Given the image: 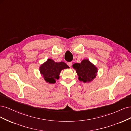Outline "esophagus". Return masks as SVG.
Listing matches in <instances>:
<instances>
[{
	"mask_svg": "<svg viewBox=\"0 0 131 131\" xmlns=\"http://www.w3.org/2000/svg\"><path fill=\"white\" fill-rule=\"evenodd\" d=\"M67 65H69V67H71L72 66V62H67Z\"/></svg>",
	"mask_w": 131,
	"mask_h": 131,
	"instance_id": "34e87169",
	"label": "esophagus"
}]
</instances>
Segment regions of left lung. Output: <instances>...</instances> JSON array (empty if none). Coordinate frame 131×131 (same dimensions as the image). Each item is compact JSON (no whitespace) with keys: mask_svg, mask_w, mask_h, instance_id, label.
<instances>
[{"mask_svg":"<svg viewBox=\"0 0 131 131\" xmlns=\"http://www.w3.org/2000/svg\"><path fill=\"white\" fill-rule=\"evenodd\" d=\"M73 67L77 72L79 81L89 82L96 77L97 69L88 59L82 60L79 64L75 63Z\"/></svg>","mask_w":131,"mask_h":131,"instance_id":"left-lung-1","label":"left lung"}]
</instances>
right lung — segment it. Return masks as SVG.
<instances>
[{
    "mask_svg": "<svg viewBox=\"0 0 131 131\" xmlns=\"http://www.w3.org/2000/svg\"><path fill=\"white\" fill-rule=\"evenodd\" d=\"M69 67L64 62H56L49 59L40 67L41 74L44 79L50 84L56 83V80L59 78V74L62 70L68 69Z\"/></svg>",
    "mask_w": 131,
    "mask_h": 131,
    "instance_id": "right-lung-1",
    "label": "right lung"
}]
</instances>
